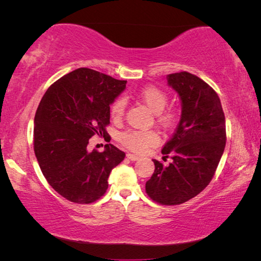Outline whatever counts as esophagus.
I'll list each match as a JSON object with an SVG mask.
<instances>
[{
    "mask_svg": "<svg viewBox=\"0 0 261 261\" xmlns=\"http://www.w3.org/2000/svg\"><path fill=\"white\" fill-rule=\"evenodd\" d=\"M126 158L130 159L131 161H136V160H138V159H139L138 156L135 155V154H131V153H127V154H126Z\"/></svg>",
    "mask_w": 261,
    "mask_h": 261,
    "instance_id": "esophagus-1",
    "label": "esophagus"
}]
</instances>
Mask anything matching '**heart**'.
<instances>
[{"instance_id": "b5f03b06", "label": "heart", "mask_w": 261, "mask_h": 261, "mask_svg": "<svg viewBox=\"0 0 261 261\" xmlns=\"http://www.w3.org/2000/svg\"><path fill=\"white\" fill-rule=\"evenodd\" d=\"M139 99L156 114L159 124L163 127H170L176 121L175 109H165L168 102V95L163 90L158 86H146L138 93ZM126 101L124 98H117L110 107V114L114 120H121L124 115ZM160 137L155 131H141V130H126L120 135V143L123 146L136 153H144L149 147L156 145Z\"/></svg>"}]
</instances>
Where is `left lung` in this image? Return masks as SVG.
Instances as JSON below:
<instances>
[{
	"label": "left lung",
	"mask_w": 261,
	"mask_h": 261,
	"mask_svg": "<svg viewBox=\"0 0 261 261\" xmlns=\"http://www.w3.org/2000/svg\"><path fill=\"white\" fill-rule=\"evenodd\" d=\"M182 101V115L161 153L173 162L153 160L155 169L146 193L161 205H179L199 194L213 178L226 146V118L216 92L194 74H168Z\"/></svg>",
	"instance_id": "left-lung-1"
}]
</instances>
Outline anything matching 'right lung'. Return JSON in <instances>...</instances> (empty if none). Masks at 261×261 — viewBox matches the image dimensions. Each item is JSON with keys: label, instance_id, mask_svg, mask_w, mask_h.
Listing matches in <instances>:
<instances>
[{"label": "right lung", "instance_id": "1", "mask_svg": "<svg viewBox=\"0 0 261 261\" xmlns=\"http://www.w3.org/2000/svg\"><path fill=\"white\" fill-rule=\"evenodd\" d=\"M88 68L67 73L48 88L34 117V153L43 176L55 191L76 204H91L108 189L110 171L125 158L112 144L87 151L93 136H106L110 105L125 88Z\"/></svg>", "mask_w": 261, "mask_h": 261}]
</instances>
